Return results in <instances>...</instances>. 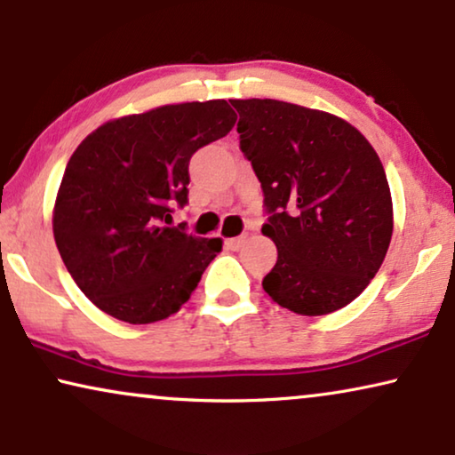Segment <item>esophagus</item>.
I'll list each match as a JSON object with an SVG mask.
<instances>
[{"label": "esophagus", "instance_id": "obj_1", "mask_svg": "<svg viewBox=\"0 0 455 455\" xmlns=\"http://www.w3.org/2000/svg\"><path fill=\"white\" fill-rule=\"evenodd\" d=\"M243 243H245V237H233V239H227V247H228V250H233V251L241 250V247H243Z\"/></svg>", "mask_w": 455, "mask_h": 455}]
</instances>
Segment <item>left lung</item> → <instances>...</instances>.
Returning a JSON list of instances; mask_svg holds the SVG:
<instances>
[{
  "mask_svg": "<svg viewBox=\"0 0 455 455\" xmlns=\"http://www.w3.org/2000/svg\"><path fill=\"white\" fill-rule=\"evenodd\" d=\"M241 151L270 212L262 235L278 258L262 287L301 316L351 304L383 264L393 235L385 168L335 114L278 100H231Z\"/></svg>",
  "mask_w": 455,
  "mask_h": 455,
  "instance_id": "1",
  "label": "left lung"
}]
</instances>
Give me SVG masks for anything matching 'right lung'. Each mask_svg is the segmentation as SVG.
<instances>
[{"label":"right lung","instance_id":"obj_1","mask_svg":"<svg viewBox=\"0 0 455 455\" xmlns=\"http://www.w3.org/2000/svg\"><path fill=\"white\" fill-rule=\"evenodd\" d=\"M235 123L224 100L168 104L108 120L70 156L53 204V239L101 312L149 324L191 298L222 239L164 222L174 204H187L191 156Z\"/></svg>","mask_w":455,"mask_h":455}]
</instances>
